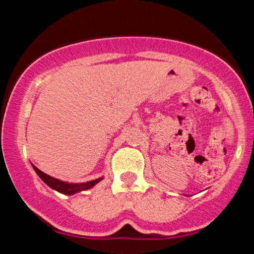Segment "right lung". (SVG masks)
<instances>
[{
    "mask_svg": "<svg viewBox=\"0 0 254 254\" xmlns=\"http://www.w3.org/2000/svg\"><path fill=\"white\" fill-rule=\"evenodd\" d=\"M32 166H33V165H32ZM33 168H34V171H36V173L38 174V176H39L40 179H42L43 182L46 184V185L50 186V188L54 189V190L61 192V193L69 194V196H70V194L77 193V192H80V191L88 190V189L93 188L95 184H98L101 179H103V178H99V179L92 180V182L82 183V184H68V183L61 182V180L55 179V178L48 176V174H45L44 172L38 170L36 166H33Z\"/></svg>",
    "mask_w": 254,
    "mask_h": 254,
    "instance_id": "1",
    "label": "right lung"
}]
</instances>
